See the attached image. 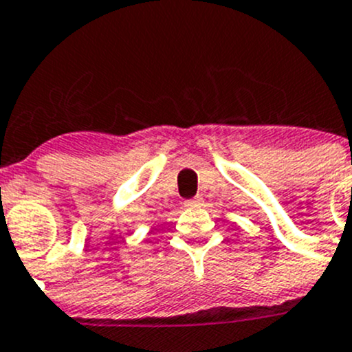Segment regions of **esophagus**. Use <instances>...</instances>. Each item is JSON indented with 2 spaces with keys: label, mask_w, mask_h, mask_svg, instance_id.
Returning a JSON list of instances; mask_svg holds the SVG:
<instances>
[{
  "label": "esophagus",
  "mask_w": 352,
  "mask_h": 352,
  "mask_svg": "<svg viewBox=\"0 0 352 352\" xmlns=\"http://www.w3.org/2000/svg\"><path fill=\"white\" fill-rule=\"evenodd\" d=\"M201 205V198H193V200H188L186 206H200Z\"/></svg>",
  "instance_id": "1"
}]
</instances>
